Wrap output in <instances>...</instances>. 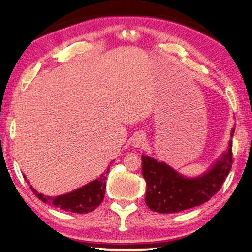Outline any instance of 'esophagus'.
I'll use <instances>...</instances> for the list:
<instances>
[{"label": "esophagus", "mask_w": 252, "mask_h": 252, "mask_svg": "<svg viewBox=\"0 0 252 252\" xmlns=\"http://www.w3.org/2000/svg\"><path fill=\"white\" fill-rule=\"evenodd\" d=\"M146 142H147L146 135H145L143 132H138V133H135L134 138L132 140V145L134 147L139 148V147L144 146V145L146 144Z\"/></svg>", "instance_id": "34e87169"}]
</instances>
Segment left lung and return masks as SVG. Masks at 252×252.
<instances>
[{"instance_id": "1", "label": "left lung", "mask_w": 252, "mask_h": 252, "mask_svg": "<svg viewBox=\"0 0 252 252\" xmlns=\"http://www.w3.org/2000/svg\"><path fill=\"white\" fill-rule=\"evenodd\" d=\"M234 128L231 130V138ZM232 167V141L211 168L196 178H186L164 162L142 155V173L146 181L145 203L152 211L173 213L193 208L211 199Z\"/></svg>"}]
</instances>
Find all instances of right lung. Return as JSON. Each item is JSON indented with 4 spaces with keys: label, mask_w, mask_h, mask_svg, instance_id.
<instances>
[{
    "label": "right lung",
    "mask_w": 252,
    "mask_h": 252,
    "mask_svg": "<svg viewBox=\"0 0 252 252\" xmlns=\"http://www.w3.org/2000/svg\"><path fill=\"white\" fill-rule=\"evenodd\" d=\"M109 170L110 166H108L106 171L101 174L100 178L94 180L93 182H89L88 184L75 189L69 193H65L58 196L45 195L43 193L37 192L32 185L29 186L30 189L32 190V192L42 202L52 206V207L65 210L67 212L83 215V213H88L94 210L103 202L106 189V179H107ZM24 178L26 180L25 175ZM27 183L29 182L27 181Z\"/></svg>",
    "instance_id": "add662e5"
}]
</instances>
